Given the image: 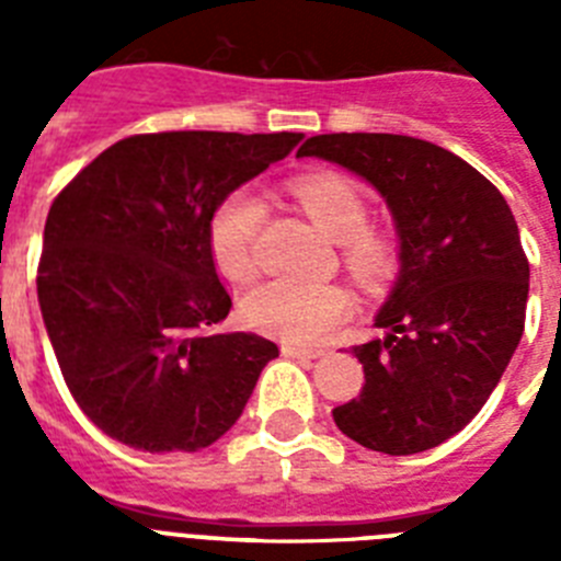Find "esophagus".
Masks as SVG:
<instances>
[{
	"label": "esophagus",
	"instance_id": "1",
	"mask_svg": "<svg viewBox=\"0 0 561 561\" xmlns=\"http://www.w3.org/2000/svg\"><path fill=\"white\" fill-rule=\"evenodd\" d=\"M284 356H289V359H317V356H323V351L317 348H295V345H284Z\"/></svg>",
	"mask_w": 561,
	"mask_h": 561
}]
</instances>
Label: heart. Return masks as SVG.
<instances>
[{
    "label": "heart",
    "mask_w": 561,
    "mask_h": 561,
    "mask_svg": "<svg viewBox=\"0 0 561 561\" xmlns=\"http://www.w3.org/2000/svg\"><path fill=\"white\" fill-rule=\"evenodd\" d=\"M291 193L325 236L340 241L342 261L365 286L385 284L396 270V241L368 225V199L351 176L340 171H311L291 182ZM266 205L252 187H238L216 205L207 225L210 255L227 280H250L255 272L257 232ZM247 323L295 345L325 340L348 317L351 297L336 284L270 280L252 289L241 304Z\"/></svg>",
    "instance_id": "b5f03b06"
}]
</instances>
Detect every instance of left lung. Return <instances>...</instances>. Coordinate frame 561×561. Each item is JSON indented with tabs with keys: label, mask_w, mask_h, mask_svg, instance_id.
<instances>
[{
	"label": "left lung",
	"mask_w": 561,
	"mask_h": 561,
	"mask_svg": "<svg viewBox=\"0 0 561 561\" xmlns=\"http://www.w3.org/2000/svg\"><path fill=\"white\" fill-rule=\"evenodd\" d=\"M300 157L376 187L399 232V277L376 314L385 336L354 345L359 399L342 433L385 455L453 438L497 388L525 329L528 257L503 193L447 148L404 134H317Z\"/></svg>",
	"instance_id": "obj_1"
}]
</instances>
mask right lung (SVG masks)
Returning <instances> with one entry per match:
<instances>
[{
	"mask_svg": "<svg viewBox=\"0 0 561 561\" xmlns=\"http://www.w3.org/2000/svg\"><path fill=\"white\" fill-rule=\"evenodd\" d=\"M304 134H134L89 162L44 225L38 306L64 381L108 438L199 453L244 413L275 342L225 331L207 225Z\"/></svg>",
	"mask_w": 561,
	"mask_h": 561,
	"instance_id": "add662e5",
	"label": "right lung"
}]
</instances>
